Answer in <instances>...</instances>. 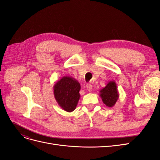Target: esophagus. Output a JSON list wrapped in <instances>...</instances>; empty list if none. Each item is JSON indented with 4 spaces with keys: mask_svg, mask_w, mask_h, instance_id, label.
<instances>
[{
    "mask_svg": "<svg viewBox=\"0 0 160 160\" xmlns=\"http://www.w3.org/2000/svg\"><path fill=\"white\" fill-rule=\"evenodd\" d=\"M92 88H93V87H92V85L91 83H88L86 85V88L89 91H92Z\"/></svg>",
    "mask_w": 160,
    "mask_h": 160,
    "instance_id": "1",
    "label": "esophagus"
}]
</instances>
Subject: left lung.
<instances>
[{
    "mask_svg": "<svg viewBox=\"0 0 160 160\" xmlns=\"http://www.w3.org/2000/svg\"><path fill=\"white\" fill-rule=\"evenodd\" d=\"M100 93L103 102L109 108L113 107L119 98L117 86L114 81H110L105 88L100 91Z\"/></svg>",
    "mask_w": 160,
    "mask_h": 160,
    "instance_id": "obj_1",
    "label": "left lung"
}]
</instances>
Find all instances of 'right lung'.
<instances>
[{
  "mask_svg": "<svg viewBox=\"0 0 160 160\" xmlns=\"http://www.w3.org/2000/svg\"><path fill=\"white\" fill-rule=\"evenodd\" d=\"M81 86L75 79L64 77L54 86V95L61 108L67 112H71L76 108L80 98Z\"/></svg>",
  "mask_w": 160,
  "mask_h": 160,
  "instance_id": "obj_1",
  "label": "right lung"
}]
</instances>
